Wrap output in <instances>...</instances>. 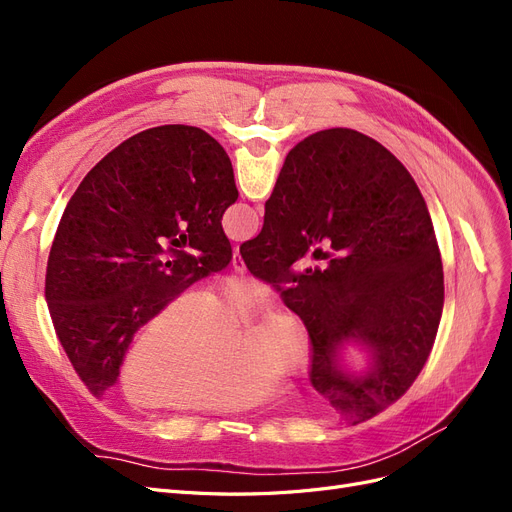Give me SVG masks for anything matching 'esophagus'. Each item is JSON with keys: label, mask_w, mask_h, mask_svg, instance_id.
<instances>
[{"label": "esophagus", "mask_w": 512, "mask_h": 512, "mask_svg": "<svg viewBox=\"0 0 512 512\" xmlns=\"http://www.w3.org/2000/svg\"><path fill=\"white\" fill-rule=\"evenodd\" d=\"M232 269H235L237 273H245V271H247L245 262H243V258H241V254H239L237 247H235V250H232Z\"/></svg>", "instance_id": "esophagus-1"}]
</instances>
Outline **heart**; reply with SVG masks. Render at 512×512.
<instances>
[{
	"instance_id": "b5f03b06",
	"label": "heart",
	"mask_w": 512,
	"mask_h": 512,
	"mask_svg": "<svg viewBox=\"0 0 512 512\" xmlns=\"http://www.w3.org/2000/svg\"><path fill=\"white\" fill-rule=\"evenodd\" d=\"M271 299L256 280H228L211 294L183 292L149 318L119 369L126 399L141 408L235 412L267 401L277 376L309 363L301 322L271 309L245 331L235 322Z\"/></svg>"
}]
</instances>
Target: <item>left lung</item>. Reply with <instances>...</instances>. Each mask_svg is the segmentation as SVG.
Masks as SVG:
<instances>
[{
	"instance_id": "8db88e82",
	"label": "left lung",
	"mask_w": 512,
	"mask_h": 512,
	"mask_svg": "<svg viewBox=\"0 0 512 512\" xmlns=\"http://www.w3.org/2000/svg\"><path fill=\"white\" fill-rule=\"evenodd\" d=\"M237 198L224 147L179 123L130 136L76 188L46 265V301L61 346L96 397L117 382L134 333L228 265L222 215Z\"/></svg>"
}]
</instances>
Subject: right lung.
<instances>
[{
	"label": "right lung",
	"mask_w": 512,
	"mask_h": 512,
	"mask_svg": "<svg viewBox=\"0 0 512 512\" xmlns=\"http://www.w3.org/2000/svg\"><path fill=\"white\" fill-rule=\"evenodd\" d=\"M330 254L299 276L314 244ZM241 258L280 288L312 339L314 389L348 425L404 395L431 352L444 305L436 232L414 179L393 153L350 128L292 147L265 205L260 235ZM350 347L366 361L354 368Z\"/></svg>",
	"instance_id": "obj_1"
}]
</instances>
